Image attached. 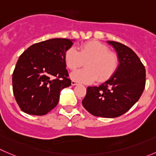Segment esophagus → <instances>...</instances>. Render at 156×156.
Returning <instances> with one entry per match:
<instances>
[{
  "mask_svg": "<svg viewBox=\"0 0 156 156\" xmlns=\"http://www.w3.org/2000/svg\"><path fill=\"white\" fill-rule=\"evenodd\" d=\"M71 84H72V86H76L78 84V83L76 82V81L75 80H72V82H71Z\"/></svg>",
  "mask_w": 156,
  "mask_h": 156,
  "instance_id": "esophagus-1",
  "label": "esophagus"
}]
</instances>
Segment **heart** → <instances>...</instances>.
I'll list each match as a JSON object with an SVG mask.
<instances>
[{
  "label": "heart",
  "instance_id": "obj_1",
  "mask_svg": "<svg viewBox=\"0 0 156 156\" xmlns=\"http://www.w3.org/2000/svg\"><path fill=\"white\" fill-rule=\"evenodd\" d=\"M84 63L83 69H77L70 74L73 80L83 83H91L97 80L104 82L116 71L119 57L116 53L109 51L104 44L96 41L82 44L78 50L69 47L64 53V62L69 69H75Z\"/></svg>",
  "mask_w": 156,
  "mask_h": 156
}]
</instances>
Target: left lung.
Listing matches in <instances>:
<instances>
[{"instance_id":"1","label":"left lung","mask_w":156,"mask_h":156,"mask_svg":"<svg viewBox=\"0 0 156 156\" xmlns=\"http://www.w3.org/2000/svg\"><path fill=\"white\" fill-rule=\"evenodd\" d=\"M119 57L116 71L99 87H88L83 107L95 116L115 118L126 113L142 96L146 86V69L134 51L127 46L107 41Z\"/></svg>"}]
</instances>
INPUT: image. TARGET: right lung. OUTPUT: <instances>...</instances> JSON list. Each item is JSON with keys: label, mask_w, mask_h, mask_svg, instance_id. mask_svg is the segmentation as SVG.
Returning <instances> with one entry per match:
<instances>
[{"label": "right lung", "mask_w": 156, "mask_h": 156, "mask_svg": "<svg viewBox=\"0 0 156 156\" xmlns=\"http://www.w3.org/2000/svg\"><path fill=\"white\" fill-rule=\"evenodd\" d=\"M73 40L53 38L37 43L20 56L12 76L13 92L23 112L44 115L57 105L60 93L71 85L64 53Z\"/></svg>", "instance_id": "add662e5"}]
</instances>
